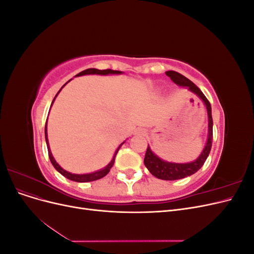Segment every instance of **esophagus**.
<instances>
[{"label": "esophagus", "mask_w": 254, "mask_h": 254, "mask_svg": "<svg viewBox=\"0 0 254 254\" xmlns=\"http://www.w3.org/2000/svg\"><path fill=\"white\" fill-rule=\"evenodd\" d=\"M135 134H139V135H145L146 134V130L143 128H137Z\"/></svg>", "instance_id": "34e87169"}]
</instances>
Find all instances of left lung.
Listing matches in <instances>:
<instances>
[{
    "instance_id": "8db88e82",
    "label": "left lung",
    "mask_w": 254,
    "mask_h": 254,
    "mask_svg": "<svg viewBox=\"0 0 254 254\" xmlns=\"http://www.w3.org/2000/svg\"><path fill=\"white\" fill-rule=\"evenodd\" d=\"M165 74L170 77L176 84L180 87H188L190 92L195 93L201 101L204 103L207 111V140L203 150L201 151L200 156H199L195 161L190 163H174V162H167L162 159H160L157 155L153 153L149 147H147L144 158V164L147 167V170L150 172L151 175L157 177L158 179L162 180H178L186 178L188 176L195 174L197 171L201 168L204 164L206 158L209 157V153L212 147V141H213V119H212V108L211 104L207 101V98L201 92L194 82H191L186 76L181 75L178 72L175 71H167Z\"/></svg>"
}]
</instances>
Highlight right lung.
Masks as SVG:
<instances>
[{
    "label": "right lung",
    "instance_id": "obj_1",
    "mask_svg": "<svg viewBox=\"0 0 254 254\" xmlns=\"http://www.w3.org/2000/svg\"><path fill=\"white\" fill-rule=\"evenodd\" d=\"M89 74H97V75H108V74H122V72L121 71H113V70H110V68H108V70H97V68H87V70H84V71H82V72H80V73H78L77 75L76 76H82V75H89ZM70 81V80H68ZM67 81V82H68ZM66 82V83H67ZM65 83V84H66ZM65 84H64V87L65 86ZM63 87V88H64ZM61 88V89H63ZM61 89L58 91V93L56 94V96L59 94V92L61 91ZM56 96L54 97V99H53V102H52V105H53V103H54V101H55V98H56ZM52 105H51V107H52ZM47 124H48V119H47ZM47 124H45V129H44V133H45V141H47V145H48V151H49V157H50V160H51V162H52V164H53V166L56 168V171L57 172H59L61 175L63 176H64L65 178H67V179H70V180H72V181H76V182H89V181H95V180H98V179H101V178H103V177H105L107 174H108L109 172H110V168L113 166V164H114V160H115V156H117V153H118V151L120 150V148H121V146L124 144L125 142H123L119 147H118V149L115 150V152H114V156H113V158H112V160H111V162L107 165L106 167H104V168H102V170H99V171H97V172H94V173H91V174H82V175H78V174H72V173H68V172H66V171H64L63 167H61L56 161H55V159H54V157H53V155H52V152H51V149H50V146H49V139H48V130H47Z\"/></svg>",
    "mask_w": 254,
    "mask_h": 254
}]
</instances>
